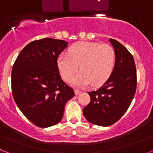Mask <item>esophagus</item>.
<instances>
[{"instance_id":"34e87169","label":"esophagus","mask_w":153,"mask_h":153,"mask_svg":"<svg viewBox=\"0 0 153 153\" xmlns=\"http://www.w3.org/2000/svg\"><path fill=\"white\" fill-rule=\"evenodd\" d=\"M74 92H75L76 95H79V94H80V93H82V91H80V90H74Z\"/></svg>"}]
</instances>
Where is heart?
<instances>
[{
  "instance_id": "heart-1",
  "label": "heart",
  "mask_w": 153,
  "mask_h": 153,
  "mask_svg": "<svg viewBox=\"0 0 153 153\" xmlns=\"http://www.w3.org/2000/svg\"><path fill=\"white\" fill-rule=\"evenodd\" d=\"M115 63L116 53L112 46L85 41L71 46L69 54L62 53L56 60L58 70L67 82L72 80L80 67L81 72L72 81L78 87L103 84L113 73Z\"/></svg>"
}]
</instances>
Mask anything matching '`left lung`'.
<instances>
[{"instance_id":"1","label":"left lung","mask_w":153,"mask_h":153,"mask_svg":"<svg viewBox=\"0 0 153 153\" xmlns=\"http://www.w3.org/2000/svg\"><path fill=\"white\" fill-rule=\"evenodd\" d=\"M116 53V63L109 79L96 91L88 92L90 102L83 108L85 118L94 125L108 126L126 112L136 90V69L129 51L114 39H109Z\"/></svg>"}]
</instances>
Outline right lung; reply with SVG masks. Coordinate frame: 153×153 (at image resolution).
I'll list each match as a JSON object with an SVG mask.
<instances>
[{
	"mask_svg": "<svg viewBox=\"0 0 153 153\" xmlns=\"http://www.w3.org/2000/svg\"><path fill=\"white\" fill-rule=\"evenodd\" d=\"M67 41L43 38L21 51L12 68L13 97L23 114L36 126H52L61 121L65 105L74 90L61 79L56 60Z\"/></svg>",
	"mask_w": 153,
	"mask_h": 153,
	"instance_id": "right-lung-1",
	"label": "right lung"
}]
</instances>
